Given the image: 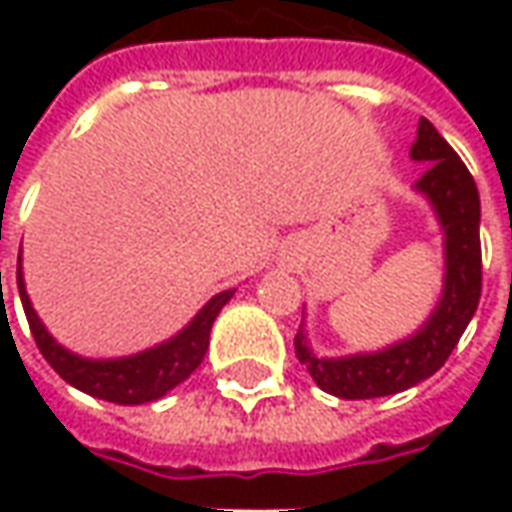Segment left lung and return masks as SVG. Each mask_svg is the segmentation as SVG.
Returning <instances> with one entry per match:
<instances>
[{"label":"left lung","mask_w":512,"mask_h":512,"mask_svg":"<svg viewBox=\"0 0 512 512\" xmlns=\"http://www.w3.org/2000/svg\"><path fill=\"white\" fill-rule=\"evenodd\" d=\"M410 159L427 165L422 176L416 179L413 190L422 193L427 205L433 207L436 222L444 233L442 296L416 333L373 353L316 356L307 342L305 322H302L293 339L296 356L313 376V382L339 399L393 396L430 379L447 362V356L459 344L464 327L470 325L479 307L482 205H479L476 182L470 170L464 168L462 159L456 156V150L444 142L442 133L424 116L419 119Z\"/></svg>","instance_id":"1"}]
</instances>
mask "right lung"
Segmentation results:
<instances>
[{
	"label": "right lung",
	"mask_w": 512,
	"mask_h": 512,
	"mask_svg": "<svg viewBox=\"0 0 512 512\" xmlns=\"http://www.w3.org/2000/svg\"><path fill=\"white\" fill-rule=\"evenodd\" d=\"M16 285H19V299L28 316L30 333L36 339V347L48 364L76 390L105 399L116 404H145L162 399L176 384H182L202 364L210 344V327L216 322L219 310L230 302L233 290H222L207 302L190 322H187L176 336H170L156 347H148L133 356H119V359H85L73 353L68 347L56 342L36 316L30 305L28 290H25V276H22V256L16 265Z\"/></svg>",
	"instance_id": "1"
}]
</instances>
